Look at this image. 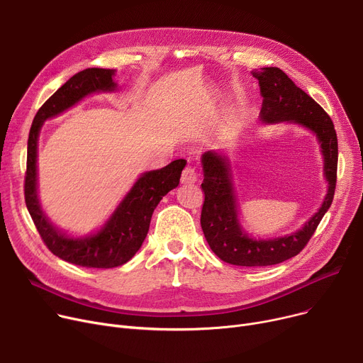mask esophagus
Returning <instances> with one entry per match:
<instances>
[{
  "instance_id": "obj_1",
  "label": "esophagus",
  "mask_w": 363,
  "mask_h": 363,
  "mask_svg": "<svg viewBox=\"0 0 363 363\" xmlns=\"http://www.w3.org/2000/svg\"><path fill=\"white\" fill-rule=\"evenodd\" d=\"M199 179L197 175V170L194 166L188 164L184 170H182V175H181V182L182 184H194Z\"/></svg>"
}]
</instances>
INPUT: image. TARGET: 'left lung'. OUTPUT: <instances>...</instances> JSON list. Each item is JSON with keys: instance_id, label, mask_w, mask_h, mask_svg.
<instances>
[{"instance_id": "obj_1", "label": "left lung", "mask_w": 363, "mask_h": 363, "mask_svg": "<svg viewBox=\"0 0 363 363\" xmlns=\"http://www.w3.org/2000/svg\"><path fill=\"white\" fill-rule=\"evenodd\" d=\"M263 97L260 121L264 123L294 122L313 132L322 148L323 175L328 191L319 211L290 235L271 240L249 237L238 220L237 199L230 174V162L215 151H206L201 163L204 179L201 188L204 203L201 208V230L213 253L226 263L237 266H269L297 256L330 208L337 182L338 143L334 123L311 95L300 89L278 67L255 69Z\"/></svg>"}]
</instances>
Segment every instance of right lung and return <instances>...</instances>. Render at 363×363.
Instances as JSON below:
<instances>
[{
  "mask_svg": "<svg viewBox=\"0 0 363 363\" xmlns=\"http://www.w3.org/2000/svg\"><path fill=\"white\" fill-rule=\"evenodd\" d=\"M113 76V69L99 67L73 74L38 110L28 140L25 201L30 218L52 255L84 268H116L133 257L147 237L152 212L170 189L178 186L186 164V160L178 159L162 169L143 174L97 234L72 238L48 220L36 191V151L41 126L47 119L63 113L92 92L116 89Z\"/></svg>",
  "mask_w": 363,
  "mask_h": 363,
  "instance_id": "add662e5",
  "label": "right lung"
}]
</instances>
